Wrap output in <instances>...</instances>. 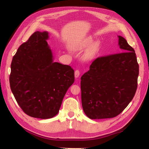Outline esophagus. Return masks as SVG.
Returning a JSON list of instances; mask_svg holds the SVG:
<instances>
[{
    "mask_svg": "<svg viewBox=\"0 0 149 149\" xmlns=\"http://www.w3.org/2000/svg\"><path fill=\"white\" fill-rule=\"evenodd\" d=\"M79 74H80V72H79V70H76L74 71V76H75L76 78H78L79 77Z\"/></svg>",
    "mask_w": 149,
    "mask_h": 149,
    "instance_id": "34e87169",
    "label": "esophagus"
}]
</instances>
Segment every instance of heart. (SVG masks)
I'll return each instance as SVG.
<instances>
[{"instance_id": "obj_1", "label": "heart", "mask_w": 149, "mask_h": 149, "mask_svg": "<svg viewBox=\"0 0 149 149\" xmlns=\"http://www.w3.org/2000/svg\"><path fill=\"white\" fill-rule=\"evenodd\" d=\"M93 37L92 36H88V37H86L81 40H80V41L73 44L72 45V49L74 51H83L84 49L89 47L93 43ZM96 45L95 43L92 44V45L89 47L84 52L83 55L84 60L86 61L92 60L96 55Z\"/></svg>"}]
</instances>
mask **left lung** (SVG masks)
Segmentation results:
<instances>
[{
  "instance_id": "left-lung-1",
  "label": "left lung",
  "mask_w": 149,
  "mask_h": 149,
  "mask_svg": "<svg viewBox=\"0 0 149 149\" xmlns=\"http://www.w3.org/2000/svg\"><path fill=\"white\" fill-rule=\"evenodd\" d=\"M118 38L123 52L96 58L81 78L82 106L89 119L114 118L136 94L139 72L136 53L124 38Z\"/></svg>"
}]
</instances>
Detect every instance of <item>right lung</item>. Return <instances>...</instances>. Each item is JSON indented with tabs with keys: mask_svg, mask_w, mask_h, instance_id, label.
<instances>
[{
	"mask_svg": "<svg viewBox=\"0 0 149 149\" xmlns=\"http://www.w3.org/2000/svg\"><path fill=\"white\" fill-rule=\"evenodd\" d=\"M47 31H37L13 56L9 81L18 104L25 114L49 119L59 112L67 90L74 81L70 66L54 62Z\"/></svg>",
	"mask_w": 149,
	"mask_h": 149,
	"instance_id": "obj_1",
	"label": "right lung"
}]
</instances>
